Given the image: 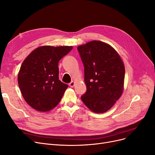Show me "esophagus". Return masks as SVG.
<instances>
[{"instance_id": "34e87169", "label": "esophagus", "mask_w": 155, "mask_h": 155, "mask_svg": "<svg viewBox=\"0 0 155 155\" xmlns=\"http://www.w3.org/2000/svg\"><path fill=\"white\" fill-rule=\"evenodd\" d=\"M69 85L70 86V87H73L74 85H75V82H71L70 83H69Z\"/></svg>"}]
</instances>
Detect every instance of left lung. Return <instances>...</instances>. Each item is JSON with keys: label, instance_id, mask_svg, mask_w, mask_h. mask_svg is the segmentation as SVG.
Here are the masks:
<instances>
[{"label": "left lung", "instance_id": "8db88e82", "mask_svg": "<svg viewBox=\"0 0 155 155\" xmlns=\"http://www.w3.org/2000/svg\"><path fill=\"white\" fill-rule=\"evenodd\" d=\"M77 49L84 64L87 87L81 99L93 112L104 113L122 96L124 63L111 46L97 40L80 45Z\"/></svg>", "mask_w": 155, "mask_h": 155}]
</instances>
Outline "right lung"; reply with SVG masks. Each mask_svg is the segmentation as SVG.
Listing matches in <instances>:
<instances>
[{"label": "right lung", "instance_id": "obj_1", "mask_svg": "<svg viewBox=\"0 0 155 155\" xmlns=\"http://www.w3.org/2000/svg\"><path fill=\"white\" fill-rule=\"evenodd\" d=\"M71 46H42L26 57L18 82L25 101L39 111H48L60 102L68 85L59 80L58 63Z\"/></svg>", "mask_w": 155, "mask_h": 155}]
</instances>
